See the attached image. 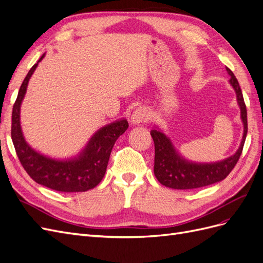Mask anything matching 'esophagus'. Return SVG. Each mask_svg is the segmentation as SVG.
<instances>
[{
	"instance_id": "34e87169",
	"label": "esophagus",
	"mask_w": 263,
	"mask_h": 263,
	"mask_svg": "<svg viewBox=\"0 0 263 263\" xmlns=\"http://www.w3.org/2000/svg\"><path fill=\"white\" fill-rule=\"evenodd\" d=\"M149 119V115L147 113V110L144 107H138L132 115L130 122L134 125H138L144 122H147Z\"/></svg>"
}]
</instances>
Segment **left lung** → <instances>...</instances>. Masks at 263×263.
I'll return each mask as SVG.
<instances>
[{
  "label": "left lung",
  "instance_id": "8db88e82",
  "mask_svg": "<svg viewBox=\"0 0 263 263\" xmlns=\"http://www.w3.org/2000/svg\"><path fill=\"white\" fill-rule=\"evenodd\" d=\"M230 76V84L234 87L237 95L238 104L240 107L241 119L243 123V136L240 147L236 154L225 160L214 163H195L185 160L174 149L171 140L159 129L155 128L150 132L155 142V166L154 172L157 180L166 187L176 190H192L224 180L235 168L245 145L248 132L247 123V108L242 97V92L233 71L226 67Z\"/></svg>",
  "mask_w": 263,
  "mask_h": 263
}]
</instances>
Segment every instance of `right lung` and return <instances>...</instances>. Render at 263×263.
I'll return each instance as SVG.
<instances>
[{"mask_svg":"<svg viewBox=\"0 0 263 263\" xmlns=\"http://www.w3.org/2000/svg\"><path fill=\"white\" fill-rule=\"evenodd\" d=\"M44 57L45 53L28 71L14 103L11 129L13 144L23 168L38 184L60 192H85L97 186L104 177L113 146L128 128V122L123 118L102 127L80 155L68 160H55L35 151L24 138L20 110L29 79Z\"/></svg>","mask_w":263,"mask_h":263,"instance_id":"right-lung-1","label":"right lung"}]
</instances>
